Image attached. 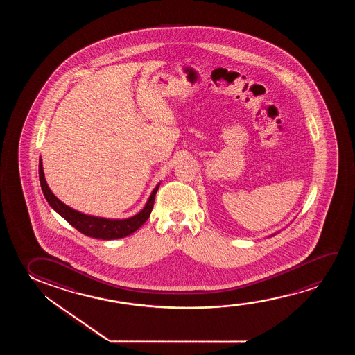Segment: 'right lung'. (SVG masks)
I'll return each mask as SVG.
<instances>
[{
  "mask_svg": "<svg viewBox=\"0 0 355 355\" xmlns=\"http://www.w3.org/2000/svg\"><path fill=\"white\" fill-rule=\"evenodd\" d=\"M39 175L40 183H41L44 198L47 200V202L52 206V209L55 212H58L69 224H71L73 228L78 229L80 233L85 234L87 236H91V238L102 239V240L125 238L127 235L135 233L137 229L141 228V225L146 223V219L149 218V216H150L151 209H153L154 201H155L156 191H157L159 185H156V188L153 190L150 198L148 200L144 209H141L139 214H137L131 218L107 219L81 214V212H78V211H75L71 207L63 204L51 191L49 185L46 183L41 159H40L39 164Z\"/></svg>",
  "mask_w": 355,
  "mask_h": 355,
  "instance_id": "right-lung-1",
  "label": "right lung"
}]
</instances>
